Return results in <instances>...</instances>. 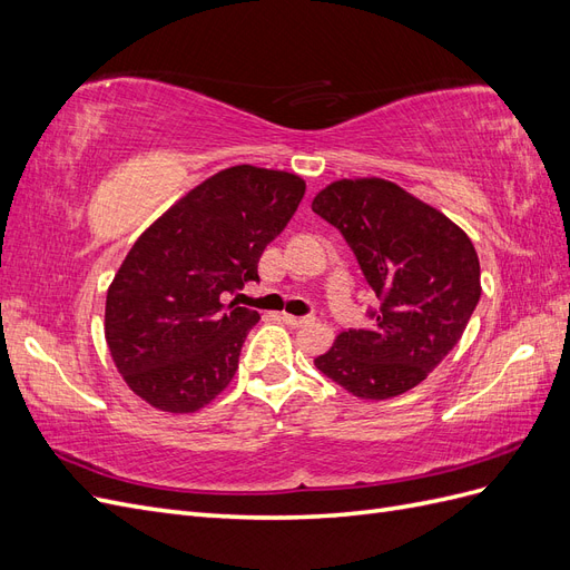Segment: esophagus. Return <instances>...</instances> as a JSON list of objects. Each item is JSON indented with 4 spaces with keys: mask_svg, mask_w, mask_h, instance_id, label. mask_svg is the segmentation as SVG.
<instances>
[{
    "mask_svg": "<svg viewBox=\"0 0 570 570\" xmlns=\"http://www.w3.org/2000/svg\"><path fill=\"white\" fill-rule=\"evenodd\" d=\"M283 321L292 327H304V325H312L316 318L314 316H289V314H283Z\"/></svg>",
    "mask_w": 570,
    "mask_h": 570,
    "instance_id": "obj_1",
    "label": "esophagus"
}]
</instances>
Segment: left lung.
<instances>
[{
    "label": "left lung",
    "instance_id": "left-lung-1",
    "mask_svg": "<svg viewBox=\"0 0 570 570\" xmlns=\"http://www.w3.org/2000/svg\"><path fill=\"white\" fill-rule=\"evenodd\" d=\"M312 209L335 226L381 299L368 327L337 335L316 368L361 400L425 381L454 350L480 299V262L456 223L383 178L335 180Z\"/></svg>",
    "mask_w": 570,
    "mask_h": 570
}]
</instances>
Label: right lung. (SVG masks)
<instances>
[{"mask_svg":"<svg viewBox=\"0 0 570 570\" xmlns=\"http://www.w3.org/2000/svg\"><path fill=\"white\" fill-rule=\"evenodd\" d=\"M304 189L285 170L233 166L137 237L107 292L105 335L118 373L147 404L193 413L228 387L262 316L226 299L258 283V258Z\"/></svg>","mask_w":570,"mask_h":570,"instance_id":"right-lung-1","label":"right lung"}]
</instances>
